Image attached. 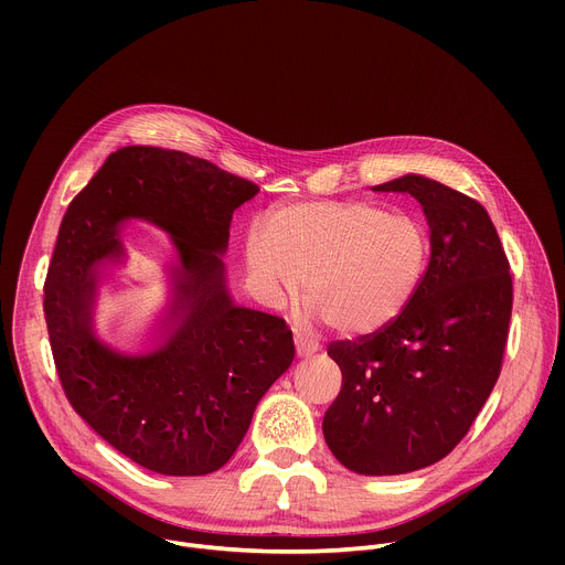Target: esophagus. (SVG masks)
<instances>
[{"instance_id": "34e87169", "label": "esophagus", "mask_w": 565, "mask_h": 565, "mask_svg": "<svg viewBox=\"0 0 565 565\" xmlns=\"http://www.w3.org/2000/svg\"><path fill=\"white\" fill-rule=\"evenodd\" d=\"M295 347H297V355H299V358H308V355L317 353V349H319L317 342L306 340V338H301V335H295Z\"/></svg>"}]
</instances>
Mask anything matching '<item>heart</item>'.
Here are the masks:
<instances>
[{
	"label": "heart",
	"instance_id": "obj_1",
	"mask_svg": "<svg viewBox=\"0 0 565 565\" xmlns=\"http://www.w3.org/2000/svg\"><path fill=\"white\" fill-rule=\"evenodd\" d=\"M248 268L268 295L303 284L312 312L342 333H371L414 299L429 262V230L409 212L366 201L273 210L248 238Z\"/></svg>",
	"mask_w": 565,
	"mask_h": 565
}]
</instances>
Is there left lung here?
<instances>
[{"mask_svg": "<svg viewBox=\"0 0 565 565\" xmlns=\"http://www.w3.org/2000/svg\"><path fill=\"white\" fill-rule=\"evenodd\" d=\"M373 190L420 201L431 259L386 327L329 344L342 388L321 429L351 471L393 476L438 462L467 436L501 375L514 288L499 232L476 199L414 174Z\"/></svg>", "mask_w": 565, "mask_h": 565, "instance_id": "8db88e82", "label": "left lung"}]
</instances>
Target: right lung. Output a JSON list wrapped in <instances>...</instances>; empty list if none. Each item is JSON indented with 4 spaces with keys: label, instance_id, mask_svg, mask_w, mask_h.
Listing matches in <instances>:
<instances>
[{
    "label": "right lung",
    "instance_id": "add662e5",
    "mask_svg": "<svg viewBox=\"0 0 565 565\" xmlns=\"http://www.w3.org/2000/svg\"><path fill=\"white\" fill-rule=\"evenodd\" d=\"M259 188L210 160L160 147L114 151L66 207L44 281V317L60 384L75 414L134 462L166 476L223 467L257 402L292 364L286 319L234 306L223 262L234 210ZM147 217L182 250L180 299L156 354L125 359L90 333L103 260H119L117 225Z\"/></svg>",
    "mask_w": 565,
    "mask_h": 565
}]
</instances>
